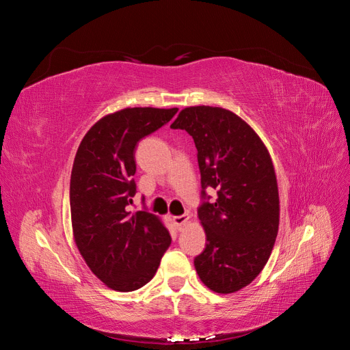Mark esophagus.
<instances>
[{"label": "esophagus", "mask_w": 350, "mask_h": 350, "mask_svg": "<svg viewBox=\"0 0 350 350\" xmlns=\"http://www.w3.org/2000/svg\"><path fill=\"white\" fill-rule=\"evenodd\" d=\"M188 219H189V216H188V215L174 216V217H172V224H174L178 229H181V228H184V226L188 224Z\"/></svg>", "instance_id": "esophagus-1"}]
</instances>
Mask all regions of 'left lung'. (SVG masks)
<instances>
[{"mask_svg": "<svg viewBox=\"0 0 350 350\" xmlns=\"http://www.w3.org/2000/svg\"><path fill=\"white\" fill-rule=\"evenodd\" d=\"M172 129L194 139L201 188L217 198L198 208L206 248L194 260L200 280L216 293L248 286L266 266L279 230L280 204L271 156L241 116L219 107H188Z\"/></svg>", "mask_w": 350, "mask_h": 350, "instance_id": "obj_1", "label": "left lung"}]
</instances>
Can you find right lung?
I'll return each instance as SVG.
<instances>
[{
  "mask_svg": "<svg viewBox=\"0 0 350 350\" xmlns=\"http://www.w3.org/2000/svg\"><path fill=\"white\" fill-rule=\"evenodd\" d=\"M178 108H124L92 125L74 157L70 208L74 242L88 267L109 289L149 283L171 243L162 219L131 211L135 146L172 120Z\"/></svg>",
  "mask_w": 350,
  "mask_h": 350,
  "instance_id": "1",
  "label": "right lung"
}]
</instances>
